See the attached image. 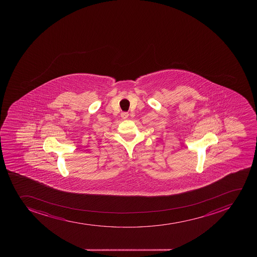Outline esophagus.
Instances as JSON below:
<instances>
[{
    "instance_id": "obj_1",
    "label": "esophagus",
    "mask_w": 257,
    "mask_h": 257,
    "mask_svg": "<svg viewBox=\"0 0 257 257\" xmlns=\"http://www.w3.org/2000/svg\"><path fill=\"white\" fill-rule=\"evenodd\" d=\"M120 116H121L122 119H127L128 116H129V114L127 112H122L121 114H120Z\"/></svg>"
}]
</instances>
